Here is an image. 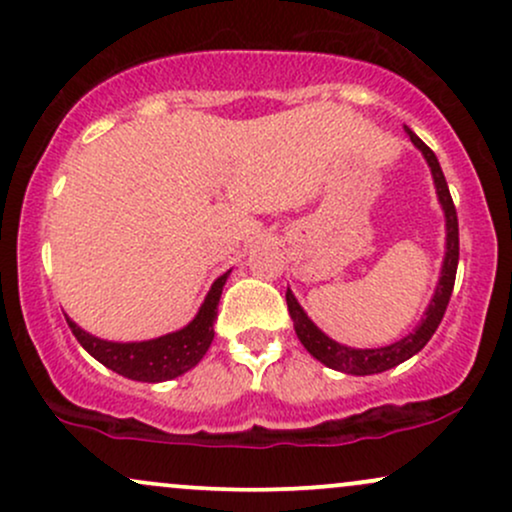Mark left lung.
I'll return each instance as SVG.
<instances>
[{
  "label": "left lung",
  "instance_id": "8db88e82",
  "mask_svg": "<svg viewBox=\"0 0 512 512\" xmlns=\"http://www.w3.org/2000/svg\"><path fill=\"white\" fill-rule=\"evenodd\" d=\"M407 129L411 144L421 151L426 158L428 168H431L433 185H436V195L440 207H443L445 214V257L443 267H440V276L436 284V293H433L431 303H428L424 317L416 325V330H411L407 337H402L395 344L378 346V349H351V346H344L334 339L327 337L320 327L310 320L308 313L301 308V303L296 301L291 289H286V303H289V315L293 320V330H296L301 344L308 349V354L317 358L320 363H325L327 368L339 370V373L346 375H373L383 373V370H390L404 363L407 358L419 354L421 349L428 344V339L433 337V332L438 330L440 320H443L445 308H448L452 286H455V274H457V260H460V231H457V211L455 204H452L448 182H445L443 168H440L436 154H433L428 146L416 137L414 132Z\"/></svg>",
  "mask_w": 512,
  "mask_h": 512
}]
</instances>
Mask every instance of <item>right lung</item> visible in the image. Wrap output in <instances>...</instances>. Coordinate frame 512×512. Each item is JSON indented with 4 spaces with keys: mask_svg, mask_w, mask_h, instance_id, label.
<instances>
[{
    "mask_svg": "<svg viewBox=\"0 0 512 512\" xmlns=\"http://www.w3.org/2000/svg\"><path fill=\"white\" fill-rule=\"evenodd\" d=\"M228 274H221L219 279L211 284V289L199 305L197 315L192 322H187L182 330H175L163 337L146 339V342H108V339L93 337L86 330H81L74 320H69V330L79 339V344L103 363L105 368L115 370L117 375H125L129 380H139V383H166V380L178 378L187 373L202 361L204 354L209 351L214 342V322L219 315V301L223 286H226Z\"/></svg>",
    "mask_w": 512,
    "mask_h": 512,
    "instance_id": "1",
    "label": "right lung"
}]
</instances>
